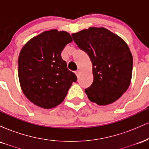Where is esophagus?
I'll use <instances>...</instances> for the list:
<instances>
[{
    "label": "esophagus",
    "mask_w": 149,
    "mask_h": 149,
    "mask_svg": "<svg viewBox=\"0 0 149 149\" xmlns=\"http://www.w3.org/2000/svg\"><path fill=\"white\" fill-rule=\"evenodd\" d=\"M75 73H76V75L77 76V77H79L80 75V71H79V70H77L76 71H75Z\"/></svg>",
    "instance_id": "obj_1"
}]
</instances>
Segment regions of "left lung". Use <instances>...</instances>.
Listing matches in <instances>:
<instances>
[{
    "instance_id": "obj_1",
    "label": "left lung",
    "mask_w": 149,
    "mask_h": 149,
    "mask_svg": "<svg viewBox=\"0 0 149 149\" xmlns=\"http://www.w3.org/2000/svg\"><path fill=\"white\" fill-rule=\"evenodd\" d=\"M71 36L92 61L94 80L85 90L89 100L102 106L118 100L129 88L132 73V55L127 43L104 27H90Z\"/></svg>"
}]
</instances>
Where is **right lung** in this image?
I'll list each match as a JSON object with an SVG mask.
<instances>
[{"instance_id": "1", "label": "right lung", "mask_w": 149, "mask_h": 149, "mask_svg": "<svg viewBox=\"0 0 149 149\" xmlns=\"http://www.w3.org/2000/svg\"><path fill=\"white\" fill-rule=\"evenodd\" d=\"M72 40L68 32L51 29L33 37L22 47L18 58L19 83L26 98L38 107H56L76 82V76L61 56Z\"/></svg>"}]
</instances>
